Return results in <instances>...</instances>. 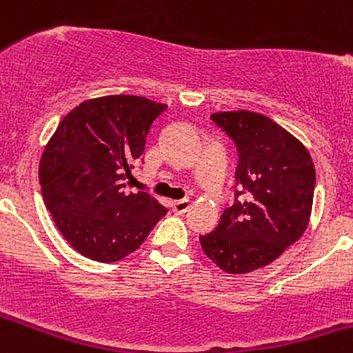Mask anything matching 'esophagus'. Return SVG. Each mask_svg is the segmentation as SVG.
<instances>
[{"mask_svg":"<svg viewBox=\"0 0 353 353\" xmlns=\"http://www.w3.org/2000/svg\"><path fill=\"white\" fill-rule=\"evenodd\" d=\"M170 207H172V210L176 212V214H184V212L190 210V200H186V198H184V200H176L172 201Z\"/></svg>","mask_w":353,"mask_h":353,"instance_id":"1","label":"esophagus"}]
</instances>
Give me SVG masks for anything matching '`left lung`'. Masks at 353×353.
<instances>
[{
    "mask_svg": "<svg viewBox=\"0 0 353 353\" xmlns=\"http://www.w3.org/2000/svg\"><path fill=\"white\" fill-rule=\"evenodd\" d=\"M212 122L238 152L234 203L200 234L205 255L229 274H245L299 241L312 210L316 169L305 146L265 115L222 112Z\"/></svg>",
    "mask_w": 353,
    "mask_h": 353,
    "instance_id": "left-lung-1",
    "label": "left lung"
}]
</instances>
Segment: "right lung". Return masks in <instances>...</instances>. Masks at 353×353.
<instances>
[{"mask_svg":"<svg viewBox=\"0 0 353 353\" xmlns=\"http://www.w3.org/2000/svg\"><path fill=\"white\" fill-rule=\"evenodd\" d=\"M165 105L115 94L63 117L39 163L44 205L81 255L115 262L139 248L167 208L145 191L128 193L146 136Z\"/></svg>","mask_w":353,"mask_h":353,"instance_id":"right-lung-1","label":"right lung"}]
</instances>
